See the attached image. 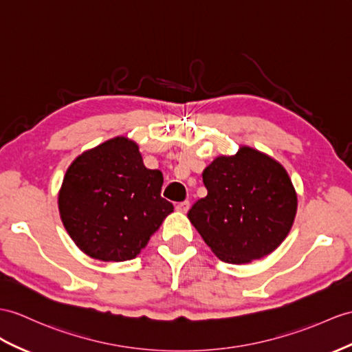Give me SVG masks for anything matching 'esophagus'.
Masks as SVG:
<instances>
[{"label":"esophagus","mask_w":352,"mask_h":352,"mask_svg":"<svg viewBox=\"0 0 352 352\" xmlns=\"http://www.w3.org/2000/svg\"><path fill=\"white\" fill-rule=\"evenodd\" d=\"M179 209H181V210H186V209H188V201H186V203H182L181 206H179Z\"/></svg>","instance_id":"esophagus-1"}]
</instances>
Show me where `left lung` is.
<instances>
[{
	"label": "left lung",
	"mask_w": 352,
	"mask_h": 352,
	"mask_svg": "<svg viewBox=\"0 0 352 352\" xmlns=\"http://www.w3.org/2000/svg\"><path fill=\"white\" fill-rule=\"evenodd\" d=\"M162 182L160 170L144 167L134 142L116 137L72 162L58 195L59 215L92 258L133 260L173 212L161 195Z\"/></svg>",
	"instance_id": "1"
}]
</instances>
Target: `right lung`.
<instances>
[{"label": "right lung", "mask_w": 352, "mask_h": 352, "mask_svg": "<svg viewBox=\"0 0 352 352\" xmlns=\"http://www.w3.org/2000/svg\"><path fill=\"white\" fill-rule=\"evenodd\" d=\"M208 190L188 212L221 261L245 264L269 255L288 236L297 195L287 170L252 148L221 155L203 171Z\"/></svg>", "instance_id": "add662e5"}]
</instances>
